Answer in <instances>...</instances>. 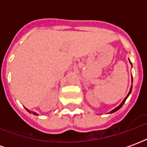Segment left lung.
I'll list each match as a JSON object with an SVG mask.
<instances>
[{
	"instance_id": "1",
	"label": "left lung",
	"mask_w": 147,
	"mask_h": 147,
	"mask_svg": "<svg viewBox=\"0 0 147 147\" xmlns=\"http://www.w3.org/2000/svg\"><path fill=\"white\" fill-rule=\"evenodd\" d=\"M131 89H132V86H131V90H130V91H129V93H128V94H127L126 98H124V100H123V102H122V103H121V104H120V105H119L118 107H117V108H116V109H114L113 110L111 111L110 113H114V112H116V111H117V110H118V109H120V108H121V107H122V105H123V104H124V102H125V101H126V99L127 98V97L129 96V94H131Z\"/></svg>"
}]
</instances>
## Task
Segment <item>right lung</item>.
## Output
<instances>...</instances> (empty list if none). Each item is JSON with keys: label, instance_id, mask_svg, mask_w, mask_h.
<instances>
[{"label": "right lung", "instance_id": "add662e5", "mask_svg": "<svg viewBox=\"0 0 147 147\" xmlns=\"http://www.w3.org/2000/svg\"><path fill=\"white\" fill-rule=\"evenodd\" d=\"M27 109V110L28 111V112H29V113H31V112H30V110H28V109ZM33 114H35V115H38V114H37V113H33Z\"/></svg>", "mask_w": 147, "mask_h": 147}]
</instances>
